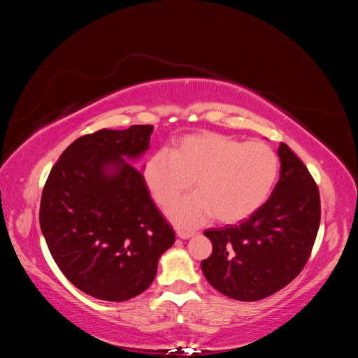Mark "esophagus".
<instances>
[{"label": "esophagus", "instance_id": "34e87169", "mask_svg": "<svg viewBox=\"0 0 358 358\" xmlns=\"http://www.w3.org/2000/svg\"><path fill=\"white\" fill-rule=\"evenodd\" d=\"M176 236L180 237V239H189V237L194 236L192 231H183V230H178L176 231Z\"/></svg>", "mask_w": 358, "mask_h": 358}]
</instances>
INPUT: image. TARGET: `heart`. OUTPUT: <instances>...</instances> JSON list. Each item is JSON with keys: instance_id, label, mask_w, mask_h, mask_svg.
<instances>
[{"instance_id": "obj_1", "label": "heart", "mask_w": 358, "mask_h": 358, "mask_svg": "<svg viewBox=\"0 0 358 358\" xmlns=\"http://www.w3.org/2000/svg\"><path fill=\"white\" fill-rule=\"evenodd\" d=\"M278 173L279 159L268 145L199 133L150 155L142 179L161 208L187 191L194 179L197 191L173 203L167 212L178 227H194L212 215L222 224L249 218L268 199Z\"/></svg>"}]
</instances>
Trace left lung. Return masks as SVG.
<instances>
[{"label": "left lung", "instance_id": "left-lung-1", "mask_svg": "<svg viewBox=\"0 0 358 358\" xmlns=\"http://www.w3.org/2000/svg\"><path fill=\"white\" fill-rule=\"evenodd\" d=\"M279 180L272 196L239 225L209 229L213 251L201 262L208 282L221 294L255 301L275 294L305 267L320 229L315 180L285 145L278 149Z\"/></svg>", "mask_w": 358, "mask_h": 358}]
</instances>
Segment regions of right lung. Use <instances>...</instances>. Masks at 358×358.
Masks as SVG:
<instances>
[{"instance_id":"1","label":"right lung","mask_w":358,"mask_h":358,"mask_svg":"<svg viewBox=\"0 0 358 358\" xmlns=\"http://www.w3.org/2000/svg\"><path fill=\"white\" fill-rule=\"evenodd\" d=\"M152 125L100 129L79 137L52 167L40 227L57 266L88 296L129 300L154 282L175 231L146 189L137 161Z\"/></svg>"}]
</instances>
